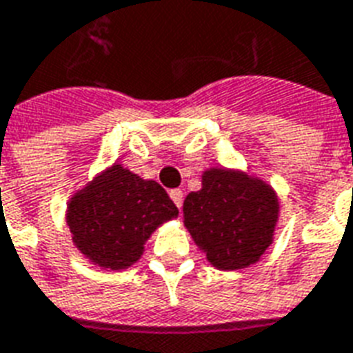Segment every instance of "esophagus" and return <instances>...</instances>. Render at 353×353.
<instances>
[{
	"label": "esophagus",
	"mask_w": 353,
	"mask_h": 353,
	"mask_svg": "<svg viewBox=\"0 0 353 353\" xmlns=\"http://www.w3.org/2000/svg\"><path fill=\"white\" fill-rule=\"evenodd\" d=\"M170 198H172V201H174V203H176L179 209H181V205H183V190L181 188H174V190H170Z\"/></svg>",
	"instance_id": "34e87169"
}]
</instances>
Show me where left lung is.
Masks as SVG:
<instances>
[{"label": "left lung", "instance_id": "1", "mask_svg": "<svg viewBox=\"0 0 353 353\" xmlns=\"http://www.w3.org/2000/svg\"><path fill=\"white\" fill-rule=\"evenodd\" d=\"M279 198L265 179L239 170L211 166L201 174V188L183 201V224L219 270L255 265L274 242Z\"/></svg>", "mask_w": 353, "mask_h": 353}]
</instances>
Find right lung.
<instances>
[{
	"label": "right lung",
	"mask_w": 353,
	"mask_h": 353,
	"mask_svg": "<svg viewBox=\"0 0 353 353\" xmlns=\"http://www.w3.org/2000/svg\"><path fill=\"white\" fill-rule=\"evenodd\" d=\"M177 214V207L157 181L144 179L120 163L96 174L66 203L74 246L105 270L134 265L153 231Z\"/></svg>",
	"instance_id": "1"
}]
</instances>
